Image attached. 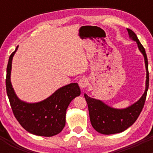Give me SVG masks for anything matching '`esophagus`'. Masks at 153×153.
I'll list each match as a JSON object with an SVG mask.
<instances>
[{
  "label": "esophagus",
  "mask_w": 153,
  "mask_h": 153,
  "mask_svg": "<svg viewBox=\"0 0 153 153\" xmlns=\"http://www.w3.org/2000/svg\"><path fill=\"white\" fill-rule=\"evenodd\" d=\"M89 84V81L86 78H82L79 80V86L81 89H85L87 87Z\"/></svg>",
  "instance_id": "34e87169"
}]
</instances>
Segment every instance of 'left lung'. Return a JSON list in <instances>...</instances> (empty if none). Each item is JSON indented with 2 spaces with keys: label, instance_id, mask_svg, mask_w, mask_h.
Returning a JSON list of instances; mask_svg holds the SVG:
<instances>
[{
  "label": "left lung",
  "instance_id": "obj_1",
  "mask_svg": "<svg viewBox=\"0 0 153 153\" xmlns=\"http://www.w3.org/2000/svg\"><path fill=\"white\" fill-rule=\"evenodd\" d=\"M128 33L132 40L136 41L140 52L143 53L145 59L146 68V90L141 98L125 109H115L107 106L101 100H96L88 97L86 93L84 97L88 105L89 114L92 126L96 131L101 134L110 135L119 133L125 131L136 121L143 110L146 99L147 91L149 88L148 60L146 51L143 46L138 39L136 33L130 29H127Z\"/></svg>",
  "mask_w": 153,
  "mask_h": 153
}]
</instances>
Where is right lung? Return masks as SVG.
<instances>
[{
    "label": "right lung",
    "mask_w": 153,
    "mask_h": 153,
    "mask_svg": "<svg viewBox=\"0 0 153 153\" xmlns=\"http://www.w3.org/2000/svg\"><path fill=\"white\" fill-rule=\"evenodd\" d=\"M10 54L7 67L6 90L12 111L25 130L36 136H53L60 133L66 123V113L70 102L80 95L77 83H70L58 89L51 97L35 103L21 101L16 95L10 82L13 56Z\"/></svg>",
    "instance_id": "add662e5"
}]
</instances>
